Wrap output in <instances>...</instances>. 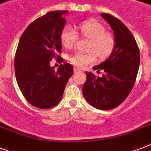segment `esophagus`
Wrapping results in <instances>:
<instances>
[{
    "label": "esophagus",
    "mask_w": 151,
    "mask_h": 151,
    "mask_svg": "<svg viewBox=\"0 0 151 151\" xmlns=\"http://www.w3.org/2000/svg\"><path fill=\"white\" fill-rule=\"evenodd\" d=\"M73 71H74V73H78V72H80L81 70H79L78 68H76V67H74V68H73Z\"/></svg>",
    "instance_id": "34e87169"
}]
</instances>
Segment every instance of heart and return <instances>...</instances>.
Segmentation results:
<instances>
[{
    "label": "heart",
    "instance_id": "b5f03b06",
    "mask_svg": "<svg viewBox=\"0 0 151 151\" xmlns=\"http://www.w3.org/2000/svg\"><path fill=\"white\" fill-rule=\"evenodd\" d=\"M81 35L90 39L88 50L90 52H75L70 55V61L78 67H85L96 60V55L101 60L107 59L115 47V40L110 34L106 32L102 23L96 20H87L78 26ZM78 40V34L70 26L64 27L60 34L62 45L66 48H71Z\"/></svg>",
    "mask_w": 151,
    "mask_h": 151
}]
</instances>
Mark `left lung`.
<instances>
[{
	"mask_svg": "<svg viewBox=\"0 0 151 151\" xmlns=\"http://www.w3.org/2000/svg\"><path fill=\"white\" fill-rule=\"evenodd\" d=\"M114 34L115 47L109 58L93 69L102 77L85 72L87 79L83 85V96L88 103L99 110H108L119 106L134 86L140 63L139 49L125 25L114 16L102 13Z\"/></svg>",
	"mask_w": 151,
	"mask_h": 151,
	"instance_id": "1",
	"label": "left lung"
}]
</instances>
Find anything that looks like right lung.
I'll list each match as a JSON object with an SVG mask.
<instances>
[{
	"label": "right lung",
	"instance_id": "right-lung-1",
	"mask_svg": "<svg viewBox=\"0 0 151 151\" xmlns=\"http://www.w3.org/2000/svg\"><path fill=\"white\" fill-rule=\"evenodd\" d=\"M67 11L49 12L27 27L20 37L15 56V73L23 96L40 109L54 107L63 97L73 73L70 63L60 64L57 70L51 67L52 59L61 58L60 34Z\"/></svg>",
	"mask_w": 151,
	"mask_h": 151
}]
</instances>
